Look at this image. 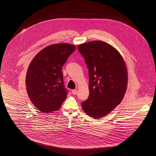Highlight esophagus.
<instances>
[{
  "label": "esophagus",
  "mask_w": 156,
  "mask_h": 156,
  "mask_svg": "<svg viewBox=\"0 0 156 156\" xmlns=\"http://www.w3.org/2000/svg\"><path fill=\"white\" fill-rule=\"evenodd\" d=\"M72 94L73 95H76L77 94V90L76 89H73L72 90Z\"/></svg>",
  "instance_id": "obj_1"
}]
</instances>
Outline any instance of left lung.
<instances>
[{"label": "left lung", "instance_id": "8db88e82", "mask_svg": "<svg viewBox=\"0 0 156 156\" xmlns=\"http://www.w3.org/2000/svg\"><path fill=\"white\" fill-rule=\"evenodd\" d=\"M89 69V96L82 103L88 115L95 119L110 113L122 101L128 83V72L120 53L102 41L78 45Z\"/></svg>", "mask_w": 156, "mask_h": 156}]
</instances>
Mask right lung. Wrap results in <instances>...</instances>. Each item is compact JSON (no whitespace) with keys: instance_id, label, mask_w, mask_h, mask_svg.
Returning a JSON list of instances; mask_svg holds the SVG:
<instances>
[{"instance_id":"1","label":"right lung","mask_w":156,"mask_h":156,"mask_svg":"<svg viewBox=\"0 0 156 156\" xmlns=\"http://www.w3.org/2000/svg\"><path fill=\"white\" fill-rule=\"evenodd\" d=\"M76 48L68 43L50 45L30 62L26 76L27 95L38 111L46 113L59 110L67 97L62 67Z\"/></svg>"}]
</instances>
